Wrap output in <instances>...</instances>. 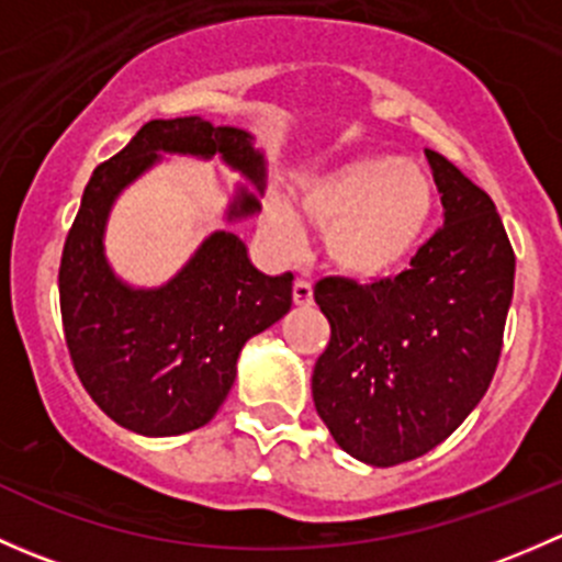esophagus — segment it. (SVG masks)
I'll return each mask as SVG.
<instances>
[{
	"instance_id": "34e87169",
	"label": "esophagus",
	"mask_w": 562,
	"mask_h": 562,
	"mask_svg": "<svg viewBox=\"0 0 562 562\" xmlns=\"http://www.w3.org/2000/svg\"><path fill=\"white\" fill-rule=\"evenodd\" d=\"M293 304L296 307H310L313 304V285L307 280L293 282Z\"/></svg>"
}]
</instances>
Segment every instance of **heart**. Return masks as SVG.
<instances>
[{"label": "heart", "mask_w": 562, "mask_h": 562, "mask_svg": "<svg viewBox=\"0 0 562 562\" xmlns=\"http://www.w3.org/2000/svg\"><path fill=\"white\" fill-rule=\"evenodd\" d=\"M302 206L326 231V252L337 269L359 280H381L400 271L422 245L435 187L418 162L372 155L304 181ZM263 228L280 252L302 247V223L280 198L266 201Z\"/></svg>", "instance_id": "b5f03b06"}]
</instances>
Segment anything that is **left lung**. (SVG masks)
<instances>
[{
  "label": "left lung",
  "mask_w": 562,
  "mask_h": 562,
  "mask_svg": "<svg viewBox=\"0 0 562 562\" xmlns=\"http://www.w3.org/2000/svg\"><path fill=\"white\" fill-rule=\"evenodd\" d=\"M427 160L443 228L411 269L372 285H315L331 326L313 372L317 416L339 449L375 468L427 454L479 405L514 296L517 258L492 198L438 151Z\"/></svg>",
  "instance_id": "1"
}]
</instances>
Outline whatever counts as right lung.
Segmentation results:
<instances>
[{"label": "right lung", "instance_id": "right-lung-1", "mask_svg": "<svg viewBox=\"0 0 562 562\" xmlns=\"http://www.w3.org/2000/svg\"><path fill=\"white\" fill-rule=\"evenodd\" d=\"M171 155L214 157L263 187V155L245 130L201 116L155 119L83 190L59 263V307L72 367L100 411L124 429L171 438L214 418L236 381L249 337L291 310L293 274L266 277L239 236L217 231L168 285L135 291L116 280L103 252L111 203L130 181ZM258 212L241 190L228 217Z\"/></svg>", "mask_w": 562, "mask_h": 562}]
</instances>
